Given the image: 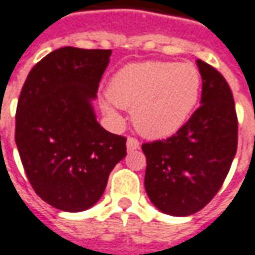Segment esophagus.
Wrapping results in <instances>:
<instances>
[{"mask_svg":"<svg viewBox=\"0 0 255 255\" xmlns=\"http://www.w3.org/2000/svg\"><path fill=\"white\" fill-rule=\"evenodd\" d=\"M126 145H128V149H129V151H134L137 148H140V141L137 140L136 137H128Z\"/></svg>","mask_w":255,"mask_h":255,"instance_id":"esophagus-1","label":"esophagus"}]
</instances>
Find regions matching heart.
<instances>
[{
    "label": "heart",
    "mask_w": 255,
    "mask_h": 255,
    "mask_svg": "<svg viewBox=\"0 0 255 255\" xmlns=\"http://www.w3.org/2000/svg\"><path fill=\"white\" fill-rule=\"evenodd\" d=\"M202 86L199 70L191 63L145 61L114 74L104 107L131 108V119L144 136L166 137L187 122Z\"/></svg>",
    "instance_id": "1"
}]
</instances>
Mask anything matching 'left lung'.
Listing matches in <instances>:
<instances>
[{
    "label": "left lung",
    "mask_w": 255,
    "mask_h": 255,
    "mask_svg": "<svg viewBox=\"0 0 255 255\" xmlns=\"http://www.w3.org/2000/svg\"><path fill=\"white\" fill-rule=\"evenodd\" d=\"M203 86L200 107L173 136L144 142L145 191L169 216H191L223 187L238 148V117L223 74L198 60Z\"/></svg>",
    "instance_id": "obj_1"
}]
</instances>
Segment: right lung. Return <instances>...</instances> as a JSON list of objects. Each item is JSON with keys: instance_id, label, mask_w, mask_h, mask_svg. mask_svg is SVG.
<instances>
[{"instance_id": "1", "label": "right lung", "mask_w": 255, "mask_h": 255, "mask_svg": "<svg viewBox=\"0 0 255 255\" xmlns=\"http://www.w3.org/2000/svg\"><path fill=\"white\" fill-rule=\"evenodd\" d=\"M110 56V49H56L32 67L21 88L16 145L32 189L59 210L92 207L126 156V137L103 129L90 104Z\"/></svg>"}]
</instances>
